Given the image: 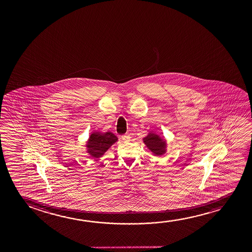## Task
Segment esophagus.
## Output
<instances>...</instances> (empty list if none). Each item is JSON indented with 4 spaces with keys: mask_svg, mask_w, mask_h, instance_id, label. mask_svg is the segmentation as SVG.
I'll return each instance as SVG.
<instances>
[{
    "mask_svg": "<svg viewBox=\"0 0 252 252\" xmlns=\"http://www.w3.org/2000/svg\"><path fill=\"white\" fill-rule=\"evenodd\" d=\"M121 138H122V140L124 142H129L131 140V137H130V135L128 134L123 135Z\"/></svg>",
    "mask_w": 252,
    "mask_h": 252,
    "instance_id": "obj_1",
    "label": "esophagus"
}]
</instances>
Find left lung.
I'll return each instance as SVG.
<instances>
[{"mask_svg": "<svg viewBox=\"0 0 252 252\" xmlns=\"http://www.w3.org/2000/svg\"><path fill=\"white\" fill-rule=\"evenodd\" d=\"M146 147L155 156H162L167 151V142L160 135L156 132H149L148 135L143 138Z\"/></svg>", "mask_w": 252, "mask_h": 252, "instance_id": "8db88e82", "label": "left lung"}]
</instances>
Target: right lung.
I'll return each mask as SVG.
<instances>
[{
	"mask_svg": "<svg viewBox=\"0 0 252 252\" xmlns=\"http://www.w3.org/2000/svg\"><path fill=\"white\" fill-rule=\"evenodd\" d=\"M117 141V137L111 131L92 132L87 141V152L92 158L95 159L100 158V157L104 155V153Z\"/></svg>",
	"mask_w": 252,
	"mask_h": 252,
	"instance_id": "right-lung-1",
	"label": "right lung"
}]
</instances>
